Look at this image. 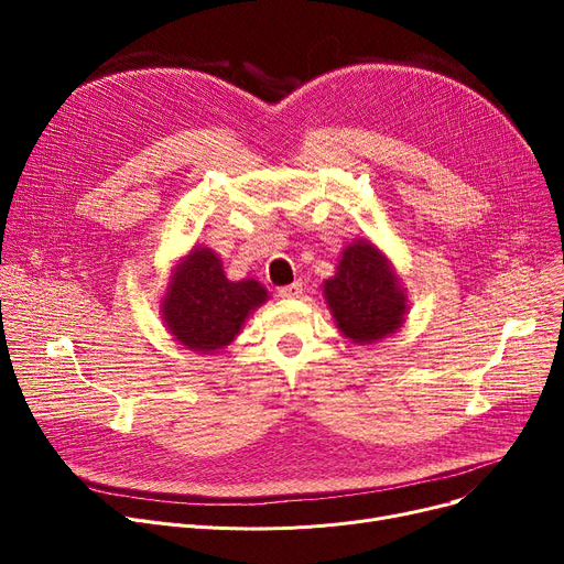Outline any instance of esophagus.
Instances as JSON below:
<instances>
[{
    "instance_id": "obj_1",
    "label": "esophagus",
    "mask_w": 564,
    "mask_h": 564,
    "mask_svg": "<svg viewBox=\"0 0 564 564\" xmlns=\"http://www.w3.org/2000/svg\"><path fill=\"white\" fill-rule=\"evenodd\" d=\"M302 292H304V283L302 281H294L290 285H281L279 288V297L294 300V297H302Z\"/></svg>"
}]
</instances>
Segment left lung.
Instances as JSON below:
<instances>
[{"instance_id":"left-lung-1","label":"left lung","mask_w":564,"mask_h":564,"mask_svg":"<svg viewBox=\"0 0 564 564\" xmlns=\"http://www.w3.org/2000/svg\"><path fill=\"white\" fill-rule=\"evenodd\" d=\"M324 297L338 329L354 343H372L393 334L406 311L389 260L370 242H354L345 249L336 276L324 283Z\"/></svg>"}]
</instances>
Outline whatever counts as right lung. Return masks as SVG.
Returning <instances> with one entry per match:
<instances>
[{"label": "right lung", "mask_w": 564, "mask_h": 564, "mask_svg": "<svg viewBox=\"0 0 564 564\" xmlns=\"http://www.w3.org/2000/svg\"><path fill=\"white\" fill-rule=\"evenodd\" d=\"M264 300L267 290L258 281H228L215 251L194 249L175 267L162 306L177 340L189 349L215 351L240 334L249 313Z\"/></svg>", "instance_id": "right-lung-1"}]
</instances>
